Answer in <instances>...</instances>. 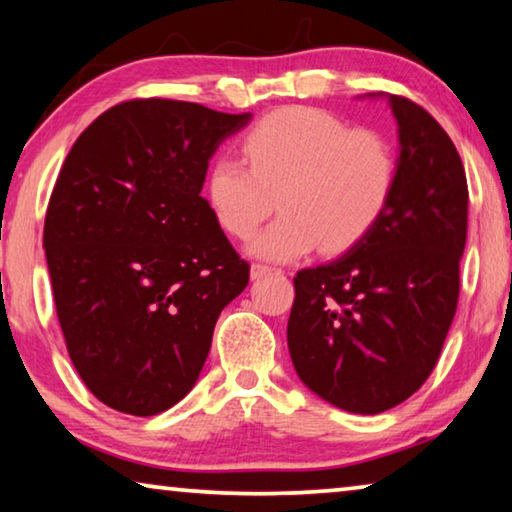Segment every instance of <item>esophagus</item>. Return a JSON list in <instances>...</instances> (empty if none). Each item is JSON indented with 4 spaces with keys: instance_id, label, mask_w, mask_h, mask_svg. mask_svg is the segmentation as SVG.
Listing matches in <instances>:
<instances>
[{
    "instance_id": "34e87169",
    "label": "esophagus",
    "mask_w": 512,
    "mask_h": 512,
    "mask_svg": "<svg viewBox=\"0 0 512 512\" xmlns=\"http://www.w3.org/2000/svg\"><path fill=\"white\" fill-rule=\"evenodd\" d=\"M270 274H279L277 267H270V265H263V263L251 265V279H263V277H270Z\"/></svg>"
}]
</instances>
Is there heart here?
I'll use <instances>...</instances> for the list:
<instances>
[{
  "label": "heart",
  "mask_w": 512,
  "mask_h": 512,
  "mask_svg": "<svg viewBox=\"0 0 512 512\" xmlns=\"http://www.w3.org/2000/svg\"><path fill=\"white\" fill-rule=\"evenodd\" d=\"M242 155L212 162L206 199L233 238H249L274 203L281 215L251 240L270 261H293L320 249L341 254L364 238L387 208L398 160L391 141L371 128H350L316 107H281L263 116Z\"/></svg>",
  "instance_id": "b5f03b06"
}]
</instances>
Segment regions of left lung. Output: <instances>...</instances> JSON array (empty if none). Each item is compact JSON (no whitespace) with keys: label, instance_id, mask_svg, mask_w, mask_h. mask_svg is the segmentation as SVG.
Segmentation results:
<instances>
[{"label":"left lung","instance_id":"8db88e82","mask_svg":"<svg viewBox=\"0 0 512 512\" xmlns=\"http://www.w3.org/2000/svg\"><path fill=\"white\" fill-rule=\"evenodd\" d=\"M396 187L375 226L336 261L297 272L288 350L300 380L355 414L391 410L435 368L460 295L467 176L442 125L389 96Z\"/></svg>","mask_w":512,"mask_h":512}]
</instances>
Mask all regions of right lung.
<instances>
[{"mask_svg":"<svg viewBox=\"0 0 512 512\" xmlns=\"http://www.w3.org/2000/svg\"><path fill=\"white\" fill-rule=\"evenodd\" d=\"M251 114L135 98L70 148L47 203L43 247L68 355L100 403L132 416L194 387L249 263L201 196L208 160Z\"/></svg>","mask_w":512,"mask_h":512,"instance_id":"obj_1","label":"right lung"}]
</instances>
